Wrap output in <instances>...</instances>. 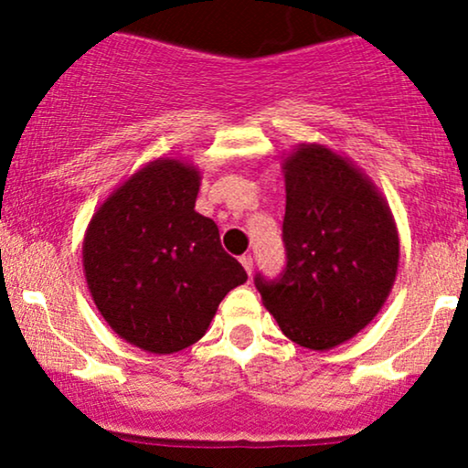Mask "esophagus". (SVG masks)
Segmentation results:
<instances>
[{
    "label": "esophagus",
    "instance_id": "esophagus-1",
    "mask_svg": "<svg viewBox=\"0 0 468 468\" xmlns=\"http://www.w3.org/2000/svg\"><path fill=\"white\" fill-rule=\"evenodd\" d=\"M239 261H241V266L246 268V272L250 275V272H252V255H241Z\"/></svg>",
    "mask_w": 468,
    "mask_h": 468
}]
</instances>
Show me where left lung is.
<instances>
[{
    "instance_id": "1",
    "label": "left lung",
    "mask_w": 468,
    "mask_h": 468,
    "mask_svg": "<svg viewBox=\"0 0 468 468\" xmlns=\"http://www.w3.org/2000/svg\"><path fill=\"white\" fill-rule=\"evenodd\" d=\"M286 268L255 275L268 313L290 341L330 350L378 314L399 271V233L383 196L324 144L283 163Z\"/></svg>"
}]
</instances>
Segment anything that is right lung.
I'll list each match as a JSON object with an SVG mask.
<instances>
[{
	"mask_svg": "<svg viewBox=\"0 0 468 468\" xmlns=\"http://www.w3.org/2000/svg\"><path fill=\"white\" fill-rule=\"evenodd\" d=\"M200 174L155 160L101 204L83 241L96 308L118 336L152 354L200 341L246 271L222 249L218 224L196 211Z\"/></svg>",
	"mask_w": 468,
	"mask_h": 468,
	"instance_id": "obj_1",
	"label": "right lung"
}]
</instances>
